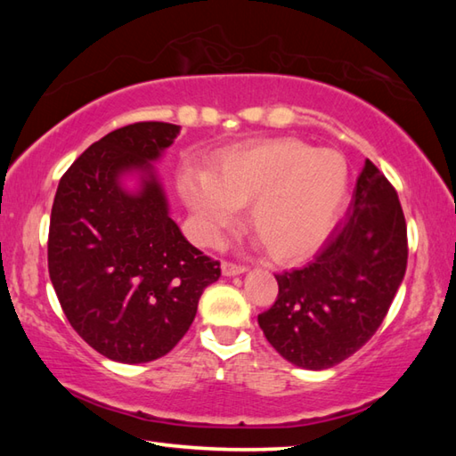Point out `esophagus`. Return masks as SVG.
I'll return each mask as SVG.
<instances>
[{
  "mask_svg": "<svg viewBox=\"0 0 456 456\" xmlns=\"http://www.w3.org/2000/svg\"><path fill=\"white\" fill-rule=\"evenodd\" d=\"M221 273L223 276H239V274H245L247 268L240 266V265H233V263H223L221 265Z\"/></svg>",
  "mask_w": 456,
  "mask_h": 456,
  "instance_id": "obj_1",
  "label": "esophagus"
}]
</instances>
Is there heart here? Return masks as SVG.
Instances as JSON below:
<instances>
[{"instance_id": "b5f03b06", "label": "heart", "mask_w": 456, "mask_h": 456, "mask_svg": "<svg viewBox=\"0 0 456 456\" xmlns=\"http://www.w3.org/2000/svg\"><path fill=\"white\" fill-rule=\"evenodd\" d=\"M180 191L203 245H217L248 206V223L278 263L315 255L331 235L346 200L348 167L341 152L315 151L297 139H268L229 149L213 174L188 168Z\"/></svg>"}]
</instances>
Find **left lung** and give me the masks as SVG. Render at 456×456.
Returning a JSON list of instances; mask_svg holds the SVG:
<instances>
[{
    "mask_svg": "<svg viewBox=\"0 0 456 456\" xmlns=\"http://www.w3.org/2000/svg\"><path fill=\"white\" fill-rule=\"evenodd\" d=\"M405 265L408 229L398 193L366 159L345 223L314 263L276 274L278 299L258 325L288 362L325 370L376 333Z\"/></svg>",
    "mask_w": 456,
    "mask_h": 456,
    "instance_id": "left-lung-1",
    "label": "left lung"
}]
</instances>
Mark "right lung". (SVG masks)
I'll list each match as a JSON object with an SVG mask.
<instances>
[{
  "label": "right lung",
  "instance_id": "add662e5",
  "mask_svg": "<svg viewBox=\"0 0 456 456\" xmlns=\"http://www.w3.org/2000/svg\"><path fill=\"white\" fill-rule=\"evenodd\" d=\"M178 134L180 125L160 121L115 129L66 170L54 196L51 282L74 331L115 362L170 353L221 276L170 217L154 168Z\"/></svg>",
  "mask_w": 456,
  "mask_h": 456
}]
</instances>
